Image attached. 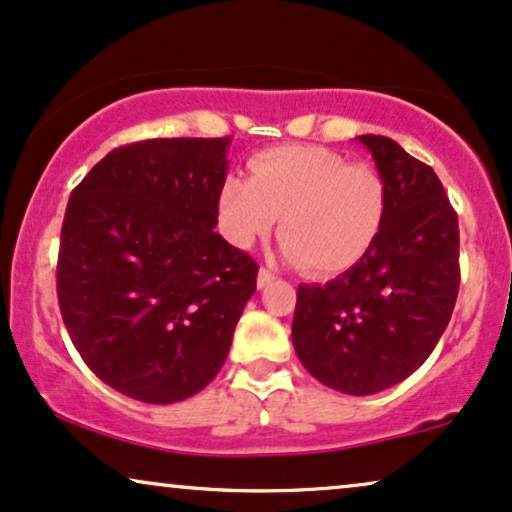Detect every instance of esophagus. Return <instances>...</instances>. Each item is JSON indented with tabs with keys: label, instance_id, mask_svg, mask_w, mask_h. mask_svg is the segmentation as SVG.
<instances>
[{
	"label": "esophagus",
	"instance_id": "34e87169",
	"mask_svg": "<svg viewBox=\"0 0 512 512\" xmlns=\"http://www.w3.org/2000/svg\"><path fill=\"white\" fill-rule=\"evenodd\" d=\"M274 281H276V276L271 274L269 269H260V274H257V288H267Z\"/></svg>",
	"mask_w": 512,
	"mask_h": 512
}]
</instances>
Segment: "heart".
<instances>
[{
    "instance_id": "1",
    "label": "heart",
    "mask_w": 512,
    "mask_h": 512,
    "mask_svg": "<svg viewBox=\"0 0 512 512\" xmlns=\"http://www.w3.org/2000/svg\"><path fill=\"white\" fill-rule=\"evenodd\" d=\"M390 212L378 167L323 146H274L250 158V179L226 177L217 215L226 241L250 248L281 217L286 260L314 276L354 269L375 248Z\"/></svg>"
}]
</instances>
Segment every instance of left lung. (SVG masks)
Wrapping results in <instances>:
<instances>
[{"instance_id":"left-lung-1","label":"left lung","mask_w":512,"mask_h":512,"mask_svg":"<svg viewBox=\"0 0 512 512\" xmlns=\"http://www.w3.org/2000/svg\"><path fill=\"white\" fill-rule=\"evenodd\" d=\"M390 186L375 248L326 286H300L293 345L333 390L364 397L401 383L442 338L454 312L458 217L430 165L387 137H359Z\"/></svg>"}]
</instances>
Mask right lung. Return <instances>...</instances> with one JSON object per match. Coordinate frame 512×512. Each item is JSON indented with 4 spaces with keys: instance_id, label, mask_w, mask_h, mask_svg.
Here are the masks:
<instances>
[{
    "instance_id": "add662e5",
    "label": "right lung",
    "mask_w": 512,
    "mask_h": 512,
    "mask_svg": "<svg viewBox=\"0 0 512 512\" xmlns=\"http://www.w3.org/2000/svg\"><path fill=\"white\" fill-rule=\"evenodd\" d=\"M229 141L120 146L70 193L63 323L103 383L146 404L189 399L215 378L255 293L257 262L215 231Z\"/></svg>"
}]
</instances>
